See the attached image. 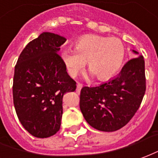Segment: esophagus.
I'll use <instances>...</instances> for the list:
<instances>
[{"mask_svg":"<svg viewBox=\"0 0 158 158\" xmlns=\"http://www.w3.org/2000/svg\"><path fill=\"white\" fill-rule=\"evenodd\" d=\"M81 88H82V84L77 83V93H80L81 89Z\"/></svg>","mask_w":158,"mask_h":158,"instance_id":"34e87169","label":"esophagus"}]
</instances>
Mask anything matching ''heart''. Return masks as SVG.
Listing matches in <instances>:
<instances>
[{"instance_id": "obj_1", "label": "heart", "mask_w": 158, "mask_h": 158, "mask_svg": "<svg viewBox=\"0 0 158 158\" xmlns=\"http://www.w3.org/2000/svg\"><path fill=\"white\" fill-rule=\"evenodd\" d=\"M125 56L122 41L116 38L85 34L74 43V50L65 49L61 58L69 74L74 77L87 62L89 71L100 81L110 79L121 69Z\"/></svg>"}]
</instances>
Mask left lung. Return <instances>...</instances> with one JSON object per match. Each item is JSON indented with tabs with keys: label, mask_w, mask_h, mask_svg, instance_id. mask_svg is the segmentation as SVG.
<instances>
[{
	"label": "left lung",
	"mask_w": 158,
	"mask_h": 158,
	"mask_svg": "<svg viewBox=\"0 0 158 158\" xmlns=\"http://www.w3.org/2000/svg\"><path fill=\"white\" fill-rule=\"evenodd\" d=\"M145 93V60L139 55L130 60L120 73L108 82L98 87H82L81 111L87 123L96 130L118 131L133 118Z\"/></svg>",
	"instance_id": "obj_1"
}]
</instances>
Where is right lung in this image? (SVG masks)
Instances as JSON below:
<instances>
[{
    "label": "right lung",
    "mask_w": 158,
    "mask_h": 158,
    "mask_svg": "<svg viewBox=\"0 0 158 158\" xmlns=\"http://www.w3.org/2000/svg\"><path fill=\"white\" fill-rule=\"evenodd\" d=\"M65 41L58 34L41 33L26 45L15 65V110L24 129L35 137L47 138L57 133L63 96L77 88L58 54Z\"/></svg>",
    "instance_id": "right-lung-1"
}]
</instances>
